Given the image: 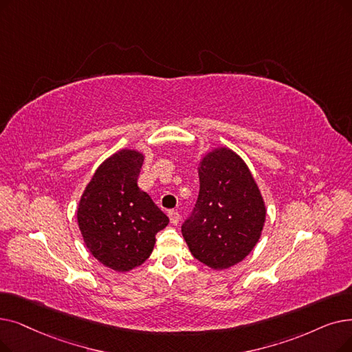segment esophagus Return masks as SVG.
<instances>
[{
  "instance_id": "obj_1",
  "label": "esophagus",
  "mask_w": 352,
  "mask_h": 352,
  "mask_svg": "<svg viewBox=\"0 0 352 352\" xmlns=\"http://www.w3.org/2000/svg\"><path fill=\"white\" fill-rule=\"evenodd\" d=\"M168 217H170V220H171V223H173L174 226H177V224L179 223V212L175 211V210H170V211H168Z\"/></svg>"
}]
</instances>
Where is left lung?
Returning <instances> with one entry per match:
<instances>
[{
  "label": "left lung",
  "mask_w": 352,
  "mask_h": 352,
  "mask_svg": "<svg viewBox=\"0 0 352 352\" xmlns=\"http://www.w3.org/2000/svg\"><path fill=\"white\" fill-rule=\"evenodd\" d=\"M198 175L200 192L181 232L197 261L227 269L241 262L261 237L263 198L248 165L227 148L210 152Z\"/></svg>",
  "instance_id": "8db88e82"
}]
</instances>
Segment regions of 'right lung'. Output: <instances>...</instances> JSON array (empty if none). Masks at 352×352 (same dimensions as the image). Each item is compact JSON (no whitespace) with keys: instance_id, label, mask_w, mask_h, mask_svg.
Returning <instances> with one entry per match:
<instances>
[{"instance_id":"obj_1","label":"right lung","mask_w":352,"mask_h":352,"mask_svg":"<svg viewBox=\"0 0 352 352\" xmlns=\"http://www.w3.org/2000/svg\"><path fill=\"white\" fill-rule=\"evenodd\" d=\"M142 154L122 149L106 160L87 184L78 210L90 253L116 272L142 265L154 250L155 234L170 219L138 187Z\"/></svg>"}]
</instances>
